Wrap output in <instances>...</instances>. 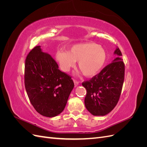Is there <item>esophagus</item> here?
Here are the masks:
<instances>
[{
	"label": "esophagus",
	"instance_id": "esophagus-1",
	"mask_svg": "<svg viewBox=\"0 0 147 147\" xmlns=\"http://www.w3.org/2000/svg\"><path fill=\"white\" fill-rule=\"evenodd\" d=\"M73 80H74V84H75V86H78V84H79V82L78 81H77V80H75V79H73Z\"/></svg>",
	"mask_w": 147,
	"mask_h": 147
}]
</instances>
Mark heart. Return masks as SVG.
I'll use <instances>...</instances> for the list:
<instances>
[{
	"mask_svg": "<svg viewBox=\"0 0 147 147\" xmlns=\"http://www.w3.org/2000/svg\"><path fill=\"white\" fill-rule=\"evenodd\" d=\"M56 59L64 72L74 67L78 61V66L87 77H92L98 74L107 61L105 49L92 42L78 43L69 48L68 51H58Z\"/></svg>",
	"mask_w": 147,
	"mask_h": 147,
	"instance_id": "b5f03b06",
	"label": "heart"
}]
</instances>
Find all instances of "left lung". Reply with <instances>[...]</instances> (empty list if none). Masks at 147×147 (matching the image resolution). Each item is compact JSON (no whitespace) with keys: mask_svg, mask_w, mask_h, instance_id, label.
<instances>
[{"mask_svg":"<svg viewBox=\"0 0 147 147\" xmlns=\"http://www.w3.org/2000/svg\"><path fill=\"white\" fill-rule=\"evenodd\" d=\"M119 56L90 80L83 82L82 85L87 93L84 98L86 108L94 116H104L117 105L124 80L125 65L120 56L119 48L115 51Z\"/></svg>","mask_w":147,"mask_h":147,"instance_id":"left-lung-1","label":"left lung"}]
</instances>
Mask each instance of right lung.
Masks as SVG:
<instances>
[{"label":"right lung","mask_w":147,"mask_h":147,"mask_svg":"<svg viewBox=\"0 0 147 147\" xmlns=\"http://www.w3.org/2000/svg\"><path fill=\"white\" fill-rule=\"evenodd\" d=\"M58 68L55 60L40 46L26 57L25 88L31 104L43 116L54 117L63 112L74 86L72 77Z\"/></svg>","instance_id":"add662e5"}]
</instances>
